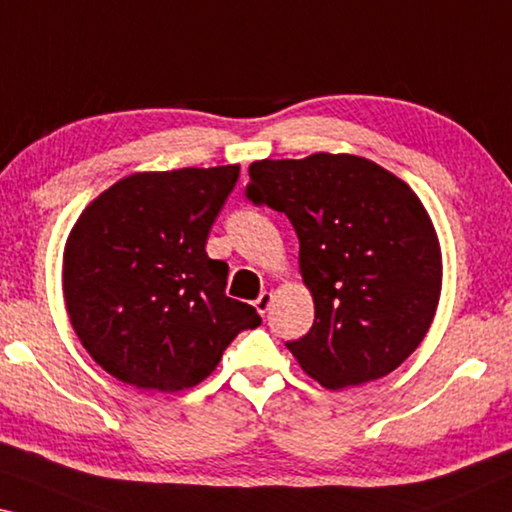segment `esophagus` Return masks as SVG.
<instances>
[{"label": "esophagus", "mask_w": 512, "mask_h": 512, "mask_svg": "<svg viewBox=\"0 0 512 512\" xmlns=\"http://www.w3.org/2000/svg\"><path fill=\"white\" fill-rule=\"evenodd\" d=\"M271 300H273V294H271V291H262V294H259V296H257V300H255L257 312H259V314H266V312H269Z\"/></svg>", "instance_id": "34e87169"}]
</instances>
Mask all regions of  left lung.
Listing matches in <instances>:
<instances>
[{
  "label": "left lung",
  "mask_w": 512,
  "mask_h": 512,
  "mask_svg": "<svg viewBox=\"0 0 512 512\" xmlns=\"http://www.w3.org/2000/svg\"><path fill=\"white\" fill-rule=\"evenodd\" d=\"M246 198L285 214L300 241L314 323L287 348L328 389L378 380L415 353L442 287L431 218L399 177L353 154L255 161Z\"/></svg>",
  "instance_id": "8db88e82"
}]
</instances>
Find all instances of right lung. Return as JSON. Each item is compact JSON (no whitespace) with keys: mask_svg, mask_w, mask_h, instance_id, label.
<instances>
[{"mask_svg":"<svg viewBox=\"0 0 512 512\" xmlns=\"http://www.w3.org/2000/svg\"><path fill=\"white\" fill-rule=\"evenodd\" d=\"M239 166L136 173L95 198L70 232L63 296L91 358L139 389L182 392L262 319L225 296L227 264L209 230Z\"/></svg>","mask_w":512,"mask_h":512,"instance_id":"add662e5","label":"right lung"}]
</instances>
